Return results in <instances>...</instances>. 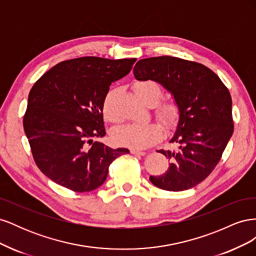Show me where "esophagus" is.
I'll list each match as a JSON object with an SVG mask.
<instances>
[{
    "label": "esophagus",
    "instance_id": "34e87169",
    "mask_svg": "<svg viewBox=\"0 0 256 256\" xmlns=\"http://www.w3.org/2000/svg\"><path fill=\"white\" fill-rule=\"evenodd\" d=\"M130 152L132 154H138V156H144V154H146L145 152H142V150H134V148L130 150Z\"/></svg>",
    "mask_w": 256,
    "mask_h": 256
}]
</instances>
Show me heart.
Segmentation results:
<instances>
[{
  "label": "heart",
  "mask_w": 256,
  "mask_h": 256,
  "mask_svg": "<svg viewBox=\"0 0 256 256\" xmlns=\"http://www.w3.org/2000/svg\"><path fill=\"white\" fill-rule=\"evenodd\" d=\"M136 95L147 106H154V114L164 127L174 126L180 118V108L174 102H162L159 99L162 96V90L159 84L152 80L138 81L134 85ZM115 92H108L102 102V114L108 122H116L118 118L113 113V99ZM162 136V127L158 122L131 124L118 130H116L113 138L118 145L127 146L134 150H144L156 144Z\"/></svg>",
  "instance_id": "b5f03b06"
}]
</instances>
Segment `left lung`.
<instances>
[{"instance_id":"8db88e82","label":"left lung","mask_w":256,"mask_h":256,"mask_svg":"<svg viewBox=\"0 0 256 256\" xmlns=\"http://www.w3.org/2000/svg\"><path fill=\"white\" fill-rule=\"evenodd\" d=\"M134 74L136 80L160 83L180 108V120L170 141L177 147L158 150L171 164L164 174L150 176V182L168 191L194 187L214 171L233 134L228 88L208 67L168 56L140 60Z\"/></svg>"}]
</instances>
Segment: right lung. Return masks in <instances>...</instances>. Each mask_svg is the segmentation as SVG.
<instances>
[{
	"mask_svg": "<svg viewBox=\"0 0 256 256\" xmlns=\"http://www.w3.org/2000/svg\"><path fill=\"white\" fill-rule=\"evenodd\" d=\"M136 60H68L33 85L23 128L36 166L51 180L76 192L95 190L112 162L129 152L92 138L106 136L102 102L111 83L128 74Z\"/></svg>",
	"mask_w": 256,
	"mask_h": 256,
	"instance_id": "right-lung-1",
	"label": "right lung"
}]
</instances>
